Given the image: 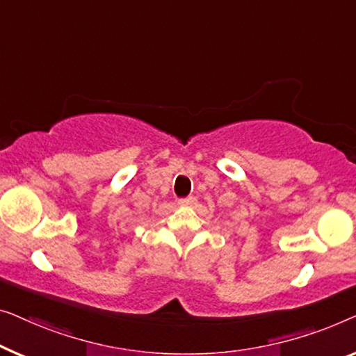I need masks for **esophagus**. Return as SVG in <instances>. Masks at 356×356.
I'll list each match as a JSON object with an SVG mask.
<instances>
[{"label": "esophagus", "mask_w": 356, "mask_h": 356, "mask_svg": "<svg viewBox=\"0 0 356 356\" xmlns=\"http://www.w3.org/2000/svg\"><path fill=\"white\" fill-rule=\"evenodd\" d=\"M195 203H197V198L195 197H187V198L179 200V204H182V207H193Z\"/></svg>", "instance_id": "obj_1"}]
</instances>
